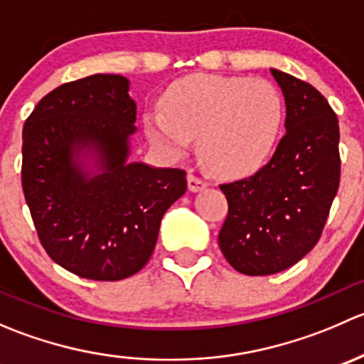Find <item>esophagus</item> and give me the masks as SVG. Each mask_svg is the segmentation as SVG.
Returning <instances> with one entry per match:
<instances>
[{
	"instance_id": "34e87169",
	"label": "esophagus",
	"mask_w": 364,
	"mask_h": 364,
	"mask_svg": "<svg viewBox=\"0 0 364 364\" xmlns=\"http://www.w3.org/2000/svg\"><path fill=\"white\" fill-rule=\"evenodd\" d=\"M186 179H188V190L190 192H203V190L208 186V183L204 181V179H200L199 176H196L193 172H188V176H186Z\"/></svg>"
}]
</instances>
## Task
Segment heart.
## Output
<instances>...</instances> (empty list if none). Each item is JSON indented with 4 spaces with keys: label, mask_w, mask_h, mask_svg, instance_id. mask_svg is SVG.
Segmentation results:
<instances>
[{
    "label": "heart",
    "mask_w": 364,
    "mask_h": 364,
    "mask_svg": "<svg viewBox=\"0 0 364 364\" xmlns=\"http://www.w3.org/2000/svg\"><path fill=\"white\" fill-rule=\"evenodd\" d=\"M160 107L142 117L149 141L179 156L197 137L200 160L223 178L248 176L266 164L285 114L280 91L269 80L205 73L172 82Z\"/></svg>",
    "instance_id": "b5f03b06"
}]
</instances>
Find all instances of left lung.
Returning <instances> with one entry per match:
<instances>
[{
    "mask_svg": "<svg viewBox=\"0 0 364 364\" xmlns=\"http://www.w3.org/2000/svg\"><path fill=\"white\" fill-rule=\"evenodd\" d=\"M285 98V135L252 178L222 185L229 213L218 245L248 277L280 273L317 245L340 185L338 117L308 82L271 68Z\"/></svg>",
    "mask_w": 364,
    "mask_h": 364,
    "instance_id": "left-lung-1",
    "label": "left lung"
}]
</instances>
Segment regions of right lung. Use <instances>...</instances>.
I'll list each match as a JSON object with an SVG mask.
<instances>
[{
	"mask_svg": "<svg viewBox=\"0 0 364 364\" xmlns=\"http://www.w3.org/2000/svg\"><path fill=\"white\" fill-rule=\"evenodd\" d=\"M135 117L130 80L95 73L50 91L24 123L26 204L50 259L80 278L141 271L186 192L185 171L128 160Z\"/></svg>",
	"mask_w": 364,
	"mask_h": 364,
	"instance_id": "right-lung-1",
	"label": "right lung"
}]
</instances>
